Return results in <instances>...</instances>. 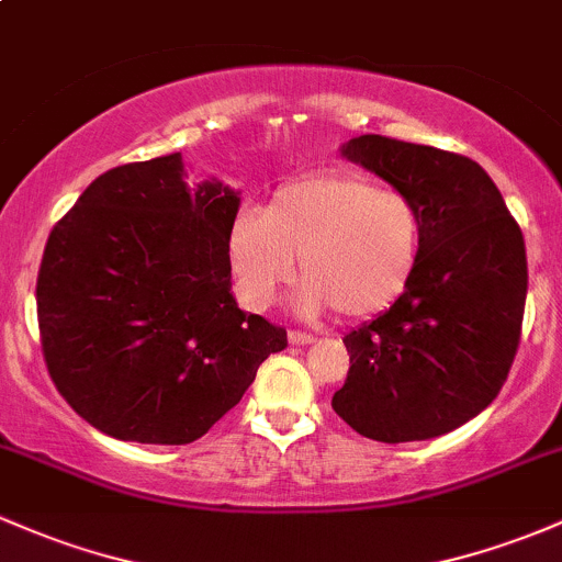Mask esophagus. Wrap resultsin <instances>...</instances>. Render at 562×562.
<instances>
[{
    "label": "esophagus",
    "instance_id": "34e87169",
    "mask_svg": "<svg viewBox=\"0 0 562 562\" xmlns=\"http://www.w3.org/2000/svg\"><path fill=\"white\" fill-rule=\"evenodd\" d=\"M286 337L292 346H307V342H313V335H307V331H300V329H289Z\"/></svg>",
    "mask_w": 562,
    "mask_h": 562
}]
</instances>
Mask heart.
Segmentation results:
<instances>
[{"label":"heart","instance_id":"b5f03b06","mask_svg":"<svg viewBox=\"0 0 562 562\" xmlns=\"http://www.w3.org/2000/svg\"><path fill=\"white\" fill-rule=\"evenodd\" d=\"M424 249V216L400 190L361 173H313L273 192L262 214H244L231 233V259L251 307L276 300L300 276L297 307H335L348 322L389 311L402 297Z\"/></svg>","mask_w":562,"mask_h":562}]
</instances>
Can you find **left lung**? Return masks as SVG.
I'll list each match as a JSON object with an SVG mask.
<instances>
[{"instance_id": "8db88e82", "label": "left lung", "mask_w": 562, "mask_h": 562, "mask_svg": "<svg viewBox=\"0 0 562 562\" xmlns=\"http://www.w3.org/2000/svg\"><path fill=\"white\" fill-rule=\"evenodd\" d=\"M424 216L413 281L383 316L342 337L351 367L331 407L361 437L420 442L498 396L522 335L520 225L472 158L367 134L342 147Z\"/></svg>"}]
</instances>
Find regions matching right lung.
<instances>
[{
  "label": "right lung",
  "mask_w": 562,
  "mask_h": 562,
  "mask_svg": "<svg viewBox=\"0 0 562 562\" xmlns=\"http://www.w3.org/2000/svg\"><path fill=\"white\" fill-rule=\"evenodd\" d=\"M238 195L187 190L179 153L93 179L47 235L37 322L47 372L80 418L142 445L201 439L286 329L231 292Z\"/></svg>",
  "instance_id": "right-lung-1"
}]
</instances>
